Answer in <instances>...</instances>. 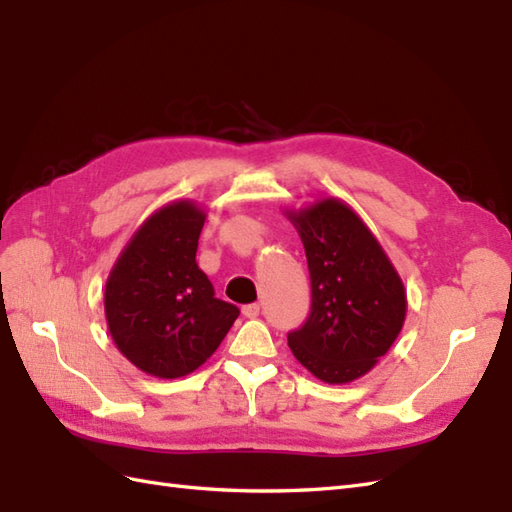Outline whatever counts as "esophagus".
<instances>
[{
	"label": "esophagus",
	"instance_id": "obj_1",
	"mask_svg": "<svg viewBox=\"0 0 512 512\" xmlns=\"http://www.w3.org/2000/svg\"><path fill=\"white\" fill-rule=\"evenodd\" d=\"M241 312H243V316H245V318H256V316L260 314V305H258V303H250V305H243V309H241Z\"/></svg>",
	"mask_w": 512,
	"mask_h": 512
}]
</instances>
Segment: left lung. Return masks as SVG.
Segmentation results:
<instances>
[{
	"instance_id": "obj_1",
	"label": "left lung",
	"mask_w": 512,
	"mask_h": 512,
	"mask_svg": "<svg viewBox=\"0 0 512 512\" xmlns=\"http://www.w3.org/2000/svg\"><path fill=\"white\" fill-rule=\"evenodd\" d=\"M299 230L312 307L288 333L297 361L329 384L365 376L389 352L406 320V290L378 239L346 203L324 198L288 213Z\"/></svg>"
}]
</instances>
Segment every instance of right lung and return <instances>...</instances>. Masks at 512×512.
I'll use <instances>...</instances> for the list:
<instances>
[{"label": "right lung", "mask_w": 512, "mask_h": 512, "mask_svg": "<svg viewBox=\"0 0 512 512\" xmlns=\"http://www.w3.org/2000/svg\"><path fill=\"white\" fill-rule=\"evenodd\" d=\"M205 211L177 200L156 211L123 247L104 288L119 352L156 378L192 374L218 350L239 307L215 297L196 265Z\"/></svg>", "instance_id": "add662e5"}]
</instances>
